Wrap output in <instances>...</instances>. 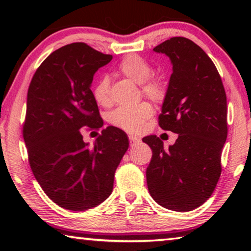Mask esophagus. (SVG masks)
Returning a JSON list of instances; mask_svg holds the SVG:
<instances>
[{"instance_id": "obj_1", "label": "esophagus", "mask_w": 251, "mask_h": 251, "mask_svg": "<svg viewBox=\"0 0 251 251\" xmlns=\"http://www.w3.org/2000/svg\"><path fill=\"white\" fill-rule=\"evenodd\" d=\"M128 138H129L130 146H135L136 144H138L139 142H141V139L137 138V137H135V136H131V135H129V136H128Z\"/></svg>"}]
</instances>
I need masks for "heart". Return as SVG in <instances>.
I'll list each match as a JSON object with an SVG mask.
<instances>
[{
  "mask_svg": "<svg viewBox=\"0 0 251 251\" xmlns=\"http://www.w3.org/2000/svg\"><path fill=\"white\" fill-rule=\"evenodd\" d=\"M121 73L127 78L137 84H142V91L147 97L154 100H161L166 95V87L163 80L152 77V69L150 63L138 55H127L123 58L118 66ZM93 95L97 104L108 106L112 101L110 97V82L107 76L99 79L93 90ZM154 114L152 106L143 101L135 106H121L113 110L109 115V121L118 128L130 134H139L145 129L146 122Z\"/></svg>",
  "mask_w": 251,
  "mask_h": 251,
  "instance_id": "obj_1",
  "label": "heart"
}]
</instances>
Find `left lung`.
Instances as JSON below:
<instances>
[{"instance_id": "1", "label": "left lung", "mask_w": 251, "mask_h": 251, "mask_svg": "<svg viewBox=\"0 0 251 251\" xmlns=\"http://www.w3.org/2000/svg\"><path fill=\"white\" fill-rule=\"evenodd\" d=\"M154 52L166 55L173 65L159 126L178 138L167 150L156 135L143 138L152 151L146 171L148 190L164 208L190 211L211 196L222 174L226 93L215 64L193 41L172 37Z\"/></svg>"}]
</instances>
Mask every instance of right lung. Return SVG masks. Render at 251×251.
Wrapping results in <instances>:
<instances>
[{"label": "right lung", "mask_w": 251, "mask_h": 251, "mask_svg": "<svg viewBox=\"0 0 251 251\" xmlns=\"http://www.w3.org/2000/svg\"><path fill=\"white\" fill-rule=\"evenodd\" d=\"M112 58L85 43L65 45L44 59L29 84L23 126L29 166L49 198L65 209L87 210L107 199L128 150L117 127L103 129L93 146L80 130L101 127L91 86Z\"/></svg>", "instance_id": "right-lung-1"}]
</instances>
